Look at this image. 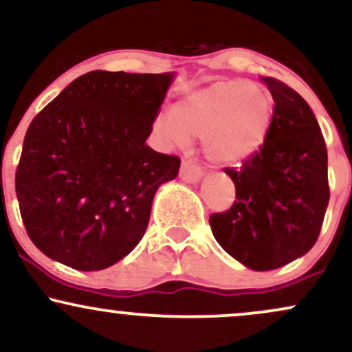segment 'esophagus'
I'll return each mask as SVG.
<instances>
[{
  "instance_id": "esophagus-1",
  "label": "esophagus",
  "mask_w": 352,
  "mask_h": 352,
  "mask_svg": "<svg viewBox=\"0 0 352 352\" xmlns=\"http://www.w3.org/2000/svg\"><path fill=\"white\" fill-rule=\"evenodd\" d=\"M201 177V170L199 165H195L190 160H184L180 165V179L188 182V184H197Z\"/></svg>"
}]
</instances>
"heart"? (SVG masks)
<instances>
[{
	"label": "heart",
	"instance_id": "heart-1",
	"mask_svg": "<svg viewBox=\"0 0 352 352\" xmlns=\"http://www.w3.org/2000/svg\"><path fill=\"white\" fill-rule=\"evenodd\" d=\"M273 104L260 86L225 80L188 94L172 107V116L155 120L164 142L182 147L188 135L204 137L210 162L235 165L263 147L272 129Z\"/></svg>",
	"mask_w": 352,
	"mask_h": 352
}]
</instances>
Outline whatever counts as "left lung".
Listing matches in <instances>:
<instances>
[{
  "mask_svg": "<svg viewBox=\"0 0 352 352\" xmlns=\"http://www.w3.org/2000/svg\"><path fill=\"white\" fill-rule=\"evenodd\" d=\"M261 79L274 100L268 139L240 167L223 168L236 200L227 212L210 215L221 248L254 272L308 253L329 201L328 151L313 111L285 82Z\"/></svg>",
  "mask_w": 352,
  "mask_h": 352,
  "instance_id": "8db88e82",
  "label": "left lung"
}]
</instances>
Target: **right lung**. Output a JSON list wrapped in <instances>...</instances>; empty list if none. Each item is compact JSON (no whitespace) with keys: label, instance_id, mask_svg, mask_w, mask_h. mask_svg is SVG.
I'll return each mask as SVG.
<instances>
[{"label":"right lung","instance_id":"obj_1","mask_svg":"<svg viewBox=\"0 0 352 352\" xmlns=\"http://www.w3.org/2000/svg\"><path fill=\"white\" fill-rule=\"evenodd\" d=\"M172 72L91 71L34 117L16 168L28 236L51 260L96 272L142 240L177 155L145 145Z\"/></svg>","mask_w":352,"mask_h":352}]
</instances>
